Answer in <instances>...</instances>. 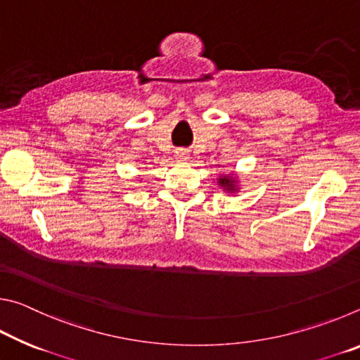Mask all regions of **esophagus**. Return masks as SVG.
I'll return each mask as SVG.
<instances>
[{
	"mask_svg": "<svg viewBox=\"0 0 360 360\" xmlns=\"http://www.w3.org/2000/svg\"><path fill=\"white\" fill-rule=\"evenodd\" d=\"M176 158H179V160H187V152L184 149L176 150Z\"/></svg>",
	"mask_w": 360,
	"mask_h": 360,
	"instance_id": "1",
	"label": "esophagus"
}]
</instances>
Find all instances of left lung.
<instances>
[{
	"label": "left lung",
	"instance_id": "obj_1",
	"mask_svg": "<svg viewBox=\"0 0 360 360\" xmlns=\"http://www.w3.org/2000/svg\"><path fill=\"white\" fill-rule=\"evenodd\" d=\"M219 182H221V186H224L227 191H233V181H231L230 178H222V179H219Z\"/></svg>",
	"mask_w": 360,
	"mask_h": 360
}]
</instances>
